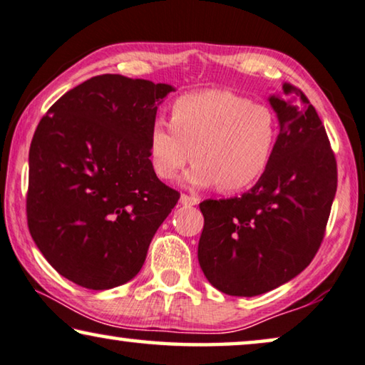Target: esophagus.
Instances as JSON below:
<instances>
[{"instance_id": "34e87169", "label": "esophagus", "mask_w": 365, "mask_h": 365, "mask_svg": "<svg viewBox=\"0 0 365 365\" xmlns=\"http://www.w3.org/2000/svg\"><path fill=\"white\" fill-rule=\"evenodd\" d=\"M181 204L186 205V207H192V205H197V204H199V199L195 197V195L182 194V195H181Z\"/></svg>"}]
</instances>
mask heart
<instances>
[{
    "mask_svg": "<svg viewBox=\"0 0 365 365\" xmlns=\"http://www.w3.org/2000/svg\"><path fill=\"white\" fill-rule=\"evenodd\" d=\"M279 138V120L270 105L250 102L224 88L184 93L171 105L170 123L156 120L148 135L153 171L173 181L189 161L194 187L217 186L240 192L270 170Z\"/></svg>",
    "mask_w": 365,
    "mask_h": 365,
    "instance_id": "obj_1",
    "label": "heart"
}]
</instances>
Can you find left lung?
Returning <instances> with one entry per match:
<instances>
[{
  "instance_id": "obj_1",
  "label": "left lung",
  "mask_w": 365,
  "mask_h": 365,
  "mask_svg": "<svg viewBox=\"0 0 365 365\" xmlns=\"http://www.w3.org/2000/svg\"><path fill=\"white\" fill-rule=\"evenodd\" d=\"M279 138L270 170L240 197L199 204L197 258L205 278L230 297H257L309 265L324 239L337 165L324 125L298 87L270 97Z\"/></svg>"
}]
</instances>
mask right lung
Instances as JSON below:
<instances>
[{"label": "right lung", "instance_id": "right-lung-1", "mask_svg": "<svg viewBox=\"0 0 365 365\" xmlns=\"http://www.w3.org/2000/svg\"><path fill=\"white\" fill-rule=\"evenodd\" d=\"M168 83L103 73L62 95L29 148L26 214L56 272L110 289L136 277L179 194L153 171L148 135Z\"/></svg>", "mask_w": 365, "mask_h": 365}]
</instances>
